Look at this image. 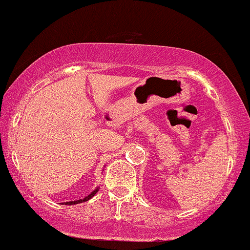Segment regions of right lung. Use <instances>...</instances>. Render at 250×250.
I'll use <instances>...</instances> for the list:
<instances>
[{"label":"right lung","mask_w":250,"mask_h":250,"mask_svg":"<svg viewBox=\"0 0 250 250\" xmlns=\"http://www.w3.org/2000/svg\"><path fill=\"white\" fill-rule=\"evenodd\" d=\"M98 190H100V186H97V188H96L95 190L91 192V193H90V194H87V196L85 197V198H83V199H78V201H73V202H66V203H65V204H67V205H73V204H79V203H83V202H86V201H89V199H91L92 197H94L95 194L97 193Z\"/></svg>","instance_id":"obj_1"}]
</instances>
